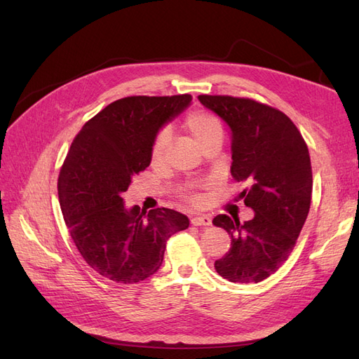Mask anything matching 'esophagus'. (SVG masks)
Masks as SVG:
<instances>
[{"instance_id":"1","label":"esophagus","mask_w":359,"mask_h":359,"mask_svg":"<svg viewBox=\"0 0 359 359\" xmlns=\"http://www.w3.org/2000/svg\"><path fill=\"white\" fill-rule=\"evenodd\" d=\"M193 226H211V217L208 215H196L191 219Z\"/></svg>"}]
</instances>
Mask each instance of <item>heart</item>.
Instances as JSON below:
<instances>
[{
	"instance_id": "b5f03b06",
	"label": "heart",
	"mask_w": 359,
	"mask_h": 359,
	"mask_svg": "<svg viewBox=\"0 0 359 359\" xmlns=\"http://www.w3.org/2000/svg\"><path fill=\"white\" fill-rule=\"evenodd\" d=\"M184 127H186L189 135L194 140V144H196L199 148L203 144L208 142V140L222 139L223 136V128L220 121L208 112H201V111L191 112L190 115H187L186 121H184ZM168 142H169L168 133L166 132L158 133V136L156 137L153 144V148H151V158H153V161L163 160L168 148ZM189 201L193 203H199L201 198L196 196V194H190Z\"/></svg>"
}]
</instances>
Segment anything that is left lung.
Here are the masks:
<instances>
[{
    "instance_id": "obj_1",
    "label": "left lung",
    "mask_w": 359,
    "mask_h": 359,
    "mask_svg": "<svg viewBox=\"0 0 359 359\" xmlns=\"http://www.w3.org/2000/svg\"><path fill=\"white\" fill-rule=\"evenodd\" d=\"M231 128L236 181L252 187L240 198L252 220L220 214L212 220L231 235V248L215 271L233 283H259L283 265L298 240L311 202V161L297 126L274 107L231 95H199Z\"/></svg>"
}]
</instances>
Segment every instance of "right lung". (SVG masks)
<instances>
[{
	"label": "right lung",
	"instance_id": "1",
	"mask_svg": "<svg viewBox=\"0 0 359 359\" xmlns=\"http://www.w3.org/2000/svg\"><path fill=\"white\" fill-rule=\"evenodd\" d=\"M191 95H133L107 104L74 137L58 177L64 220L79 253L116 283L157 273L169 238L189 217L169 208H127L121 194L151 163L161 127L187 109Z\"/></svg>",
	"mask_w": 359,
	"mask_h": 359
}]
</instances>
